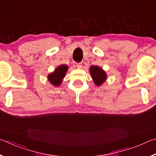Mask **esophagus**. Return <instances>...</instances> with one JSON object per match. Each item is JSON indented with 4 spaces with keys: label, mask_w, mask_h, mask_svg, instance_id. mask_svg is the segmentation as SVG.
I'll return each mask as SVG.
<instances>
[{
    "label": "esophagus",
    "mask_w": 156,
    "mask_h": 156,
    "mask_svg": "<svg viewBox=\"0 0 156 156\" xmlns=\"http://www.w3.org/2000/svg\"><path fill=\"white\" fill-rule=\"evenodd\" d=\"M76 67H77L79 68V69L82 68V67H83V65H82V63H80V62L76 63Z\"/></svg>",
    "instance_id": "esophagus-1"
}]
</instances>
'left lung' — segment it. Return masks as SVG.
<instances>
[{
    "mask_svg": "<svg viewBox=\"0 0 156 156\" xmlns=\"http://www.w3.org/2000/svg\"><path fill=\"white\" fill-rule=\"evenodd\" d=\"M89 72H90L91 76L92 78H93L94 83L97 86H100L106 80V73H105V71L102 68H100L98 66H91V67L89 68Z\"/></svg>",
    "mask_w": 156,
    "mask_h": 156,
    "instance_id": "left-lung-1",
    "label": "left lung"
}]
</instances>
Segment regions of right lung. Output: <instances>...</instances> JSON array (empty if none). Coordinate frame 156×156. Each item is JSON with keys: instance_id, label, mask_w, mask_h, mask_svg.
Here are the masks:
<instances>
[{"instance_id": "1", "label": "right lung", "mask_w": 156, "mask_h": 156, "mask_svg": "<svg viewBox=\"0 0 156 156\" xmlns=\"http://www.w3.org/2000/svg\"><path fill=\"white\" fill-rule=\"evenodd\" d=\"M68 70V66L62 65L58 67L54 72L49 73L47 76L48 78V80L51 83V84L58 87L62 83V79L64 78L66 74V72Z\"/></svg>"}]
</instances>
